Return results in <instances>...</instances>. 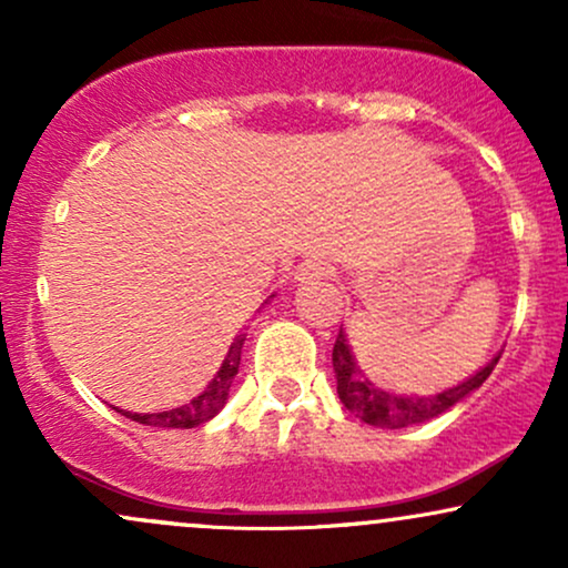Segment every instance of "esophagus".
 Instances as JSON below:
<instances>
[{"mask_svg": "<svg viewBox=\"0 0 568 568\" xmlns=\"http://www.w3.org/2000/svg\"><path fill=\"white\" fill-rule=\"evenodd\" d=\"M328 275H331V266L317 262V258H306V262L298 264V270H296L298 283H312V280H323Z\"/></svg>", "mask_w": 568, "mask_h": 568, "instance_id": "1", "label": "esophagus"}]
</instances>
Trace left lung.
Returning <instances> with one entry per match:
<instances>
[{
	"mask_svg": "<svg viewBox=\"0 0 568 568\" xmlns=\"http://www.w3.org/2000/svg\"><path fill=\"white\" fill-rule=\"evenodd\" d=\"M499 363V355L491 363H486L478 374H473L470 379L456 384L452 389H443L438 395H395L384 393L382 387H376L374 382H368L366 376L357 368L355 355L344 336V328H338L336 344H334V374H336V393L338 400L344 403V408L349 414L361 416L366 425L384 427V429H400L410 425H422V422L435 419V416L456 406L459 400H465L473 389H478L488 376H491L494 366Z\"/></svg>",
	"mask_w": 568,
	"mask_h": 568,
	"instance_id": "left-lung-1",
	"label": "left lung"
}]
</instances>
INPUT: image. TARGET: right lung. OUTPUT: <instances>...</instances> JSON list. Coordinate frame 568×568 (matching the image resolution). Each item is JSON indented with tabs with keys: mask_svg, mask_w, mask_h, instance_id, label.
<instances>
[{
	"mask_svg": "<svg viewBox=\"0 0 568 568\" xmlns=\"http://www.w3.org/2000/svg\"><path fill=\"white\" fill-rule=\"evenodd\" d=\"M243 344H245V336L240 334L232 342L230 352H226L224 363H221L216 376H213V379L207 382V387L202 389V393L194 397V400H189L186 406H179V408H171V410H158V414H133V410H122V408H114V410H120L122 416H128V419L139 422V425H146V427L192 429V427L205 425V422H211L213 416H216L219 410L224 408L226 397H230L232 379L237 376L240 355H243Z\"/></svg>",
	"mask_w": 568,
	"mask_h": 568,
	"instance_id": "obj_1",
	"label": "right lung"
}]
</instances>
